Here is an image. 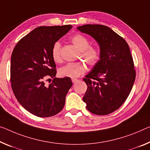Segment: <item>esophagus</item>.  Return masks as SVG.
I'll use <instances>...</instances> for the list:
<instances>
[{"label": "esophagus", "instance_id": "34e87169", "mask_svg": "<svg viewBox=\"0 0 150 150\" xmlns=\"http://www.w3.org/2000/svg\"><path fill=\"white\" fill-rule=\"evenodd\" d=\"M72 81L73 83H76L78 81V80L76 79V78H72Z\"/></svg>", "mask_w": 150, "mask_h": 150}]
</instances>
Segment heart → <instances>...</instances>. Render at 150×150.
Instances as JSON below:
<instances>
[{"label":"heart","mask_w":150,"mask_h":150,"mask_svg":"<svg viewBox=\"0 0 150 150\" xmlns=\"http://www.w3.org/2000/svg\"><path fill=\"white\" fill-rule=\"evenodd\" d=\"M71 41L80 51V56L87 64L93 66L100 59V51L96 47L91 46L86 37L81 34H76L71 38ZM52 56L54 62L59 63L62 62L61 45L59 42H56L52 49ZM86 71V66L82 62H76L67 64L59 70L61 76L68 78H77Z\"/></svg>","instance_id":"b5f03b06"}]
</instances>
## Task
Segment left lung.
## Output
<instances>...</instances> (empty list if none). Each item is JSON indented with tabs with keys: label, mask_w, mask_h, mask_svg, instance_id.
<instances>
[{
	"label": "left lung",
	"mask_w": 150,
	"mask_h": 150,
	"mask_svg": "<svg viewBox=\"0 0 150 150\" xmlns=\"http://www.w3.org/2000/svg\"><path fill=\"white\" fill-rule=\"evenodd\" d=\"M77 29L93 37L100 47V60L83 79L87 85L83 101L92 113L110 114L123 104L134 84L135 70L129 47L105 25H84Z\"/></svg>",
	"instance_id": "8db88e82"
}]
</instances>
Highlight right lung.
<instances>
[{"instance_id": "1", "label": "right lung", "mask_w": 150, "mask_h": 150, "mask_svg": "<svg viewBox=\"0 0 150 150\" xmlns=\"http://www.w3.org/2000/svg\"><path fill=\"white\" fill-rule=\"evenodd\" d=\"M72 28L70 25L37 27L14 48L11 62V87L20 104L35 116H54L65 105L72 82L68 77H55L56 66L52 49ZM50 77L54 79L47 86L45 80Z\"/></svg>"}]
</instances>
